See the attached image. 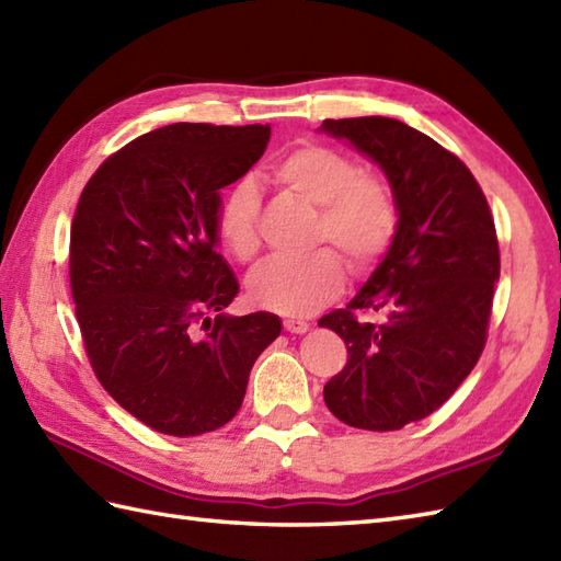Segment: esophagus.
Instances as JSON below:
<instances>
[{
	"mask_svg": "<svg viewBox=\"0 0 561 561\" xmlns=\"http://www.w3.org/2000/svg\"><path fill=\"white\" fill-rule=\"evenodd\" d=\"M283 327L288 333H307L309 329H312V323H307L302 319H285Z\"/></svg>",
	"mask_w": 561,
	"mask_h": 561,
	"instance_id": "34e87169",
	"label": "esophagus"
}]
</instances>
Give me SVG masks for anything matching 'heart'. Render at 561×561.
I'll return each mask as SVG.
<instances>
[{"mask_svg":"<svg viewBox=\"0 0 561 561\" xmlns=\"http://www.w3.org/2000/svg\"><path fill=\"white\" fill-rule=\"evenodd\" d=\"M271 180L302 202L319 208L314 242H331L355 268L369 266L391 244L398 208L391 186L359 170L351 156L335 148L305 144L271 168ZM222 247L240 259L259 249V192L252 182L232 184L216 216ZM345 283L343 261L333 249L307 259H268L247 280L249 300L271 312L305 317L333 300Z\"/></svg>","mask_w":561,"mask_h":561,"instance_id":"1","label":"heart"}]
</instances>
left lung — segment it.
Wrapping results in <instances>:
<instances>
[{"instance_id":"obj_1","label":"left lung","mask_w":561,"mask_h":561,"mask_svg":"<svg viewBox=\"0 0 561 561\" xmlns=\"http://www.w3.org/2000/svg\"><path fill=\"white\" fill-rule=\"evenodd\" d=\"M377 163L398 208L393 242L345 309L321 317L347 345L323 401L345 425L401 430L432 415L476 367L488 339L500 244L488 198L460 160L391 117L319 127ZM381 311V324L354 314Z\"/></svg>"}]
</instances>
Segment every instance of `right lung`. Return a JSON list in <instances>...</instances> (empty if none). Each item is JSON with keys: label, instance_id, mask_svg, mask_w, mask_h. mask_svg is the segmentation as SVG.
<instances>
[{"label": "right lung", "instance_id": "right-lung-1", "mask_svg": "<svg viewBox=\"0 0 561 561\" xmlns=\"http://www.w3.org/2000/svg\"><path fill=\"white\" fill-rule=\"evenodd\" d=\"M271 127L178 122L110 156L81 192L69 273L95 377L136 420L194 437L242 405L271 312L230 317L240 285L218 254L220 190L264 156Z\"/></svg>", "mask_w": 561, "mask_h": 561}]
</instances>
